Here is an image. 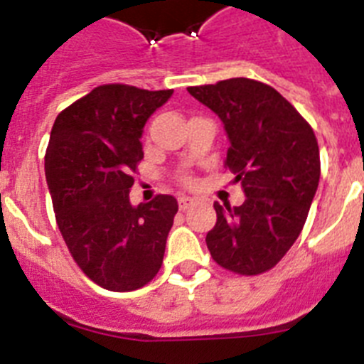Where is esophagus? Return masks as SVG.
<instances>
[{"label":"esophagus","mask_w":364,"mask_h":364,"mask_svg":"<svg viewBox=\"0 0 364 364\" xmlns=\"http://www.w3.org/2000/svg\"><path fill=\"white\" fill-rule=\"evenodd\" d=\"M193 204H195V198L184 197V195H182V197H178V208H180V211L189 210V208H191Z\"/></svg>","instance_id":"esophagus-1"}]
</instances>
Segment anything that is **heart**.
Segmentation results:
<instances>
[{"mask_svg":"<svg viewBox=\"0 0 364 364\" xmlns=\"http://www.w3.org/2000/svg\"><path fill=\"white\" fill-rule=\"evenodd\" d=\"M182 182H184V184H189L191 180H189V176H182Z\"/></svg>","mask_w":364,"mask_h":364,"instance_id":"1","label":"heart"}]
</instances>
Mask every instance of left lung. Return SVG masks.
<instances>
[{"instance_id": "obj_1", "label": "left lung", "mask_w": 364, "mask_h": 364, "mask_svg": "<svg viewBox=\"0 0 364 364\" xmlns=\"http://www.w3.org/2000/svg\"><path fill=\"white\" fill-rule=\"evenodd\" d=\"M188 91L226 127L224 167L246 193L242 205L215 202L217 224L205 235L208 250L228 272H268L297 240L319 186L314 129L281 92L257 80L230 78Z\"/></svg>"}]
</instances>
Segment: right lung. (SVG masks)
<instances>
[{
  "mask_svg": "<svg viewBox=\"0 0 364 364\" xmlns=\"http://www.w3.org/2000/svg\"><path fill=\"white\" fill-rule=\"evenodd\" d=\"M173 95L105 83L58 114L45 153V178L56 224L74 262L111 291H133L162 266L176 198L129 202L144 159L147 118Z\"/></svg>",
  "mask_w": 364,
  "mask_h": 364,
  "instance_id": "add662e5",
  "label": "right lung"
}]
</instances>
